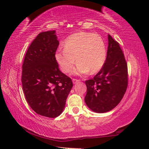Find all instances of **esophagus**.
Instances as JSON below:
<instances>
[{
    "instance_id": "esophagus-1",
    "label": "esophagus",
    "mask_w": 149,
    "mask_h": 149,
    "mask_svg": "<svg viewBox=\"0 0 149 149\" xmlns=\"http://www.w3.org/2000/svg\"><path fill=\"white\" fill-rule=\"evenodd\" d=\"M72 81H73V84H77V83L79 82V79H72Z\"/></svg>"
}]
</instances>
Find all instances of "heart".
Segmentation results:
<instances>
[{
  "label": "heart",
  "mask_w": 149,
  "mask_h": 149,
  "mask_svg": "<svg viewBox=\"0 0 149 149\" xmlns=\"http://www.w3.org/2000/svg\"><path fill=\"white\" fill-rule=\"evenodd\" d=\"M63 46L64 49L58 48L56 50L54 57L64 73L71 71L76 60L77 64L73 74H95L101 69L107 59L104 41L93 33L79 32L70 35Z\"/></svg>",
  "instance_id": "heart-1"
}]
</instances>
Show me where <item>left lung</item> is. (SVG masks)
Listing matches in <instances>:
<instances>
[{"mask_svg": "<svg viewBox=\"0 0 149 149\" xmlns=\"http://www.w3.org/2000/svg\"><path fill=\"white\" fill-rule=\"evenodd\" d=\"M107 59L99 72L85 81V102L93 112L104 113L114 108L124 95L128 84L127 65L118 42L108 35Z\"/></svg>", "mask_w": 149, "mask_h": 149, "instance_id": "1", "label": "left lung"}]
</instances>
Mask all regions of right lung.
I'll list each match as a JSON object with an SVG mask.
<instances>
[{
  "mask_svg": "<svg viewBox=\"0 0 149 149\" xmlns=\"http://www.w3.org/2000/svg\"><path fill=\"white\" fill-rule=\"evenodd\" d=\"M56 31L40 33L29 45L22 65V88L27 103L48 118L61 114L73 87L71 78L60 71L54 54L59 45Z\"/></svg>",
  "mask_w": 149,
  "mask_h": 149,
  "instance_id": "right-lung-1",
  "label": "right lung"
}]
</instances>
